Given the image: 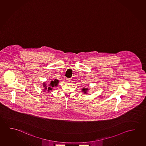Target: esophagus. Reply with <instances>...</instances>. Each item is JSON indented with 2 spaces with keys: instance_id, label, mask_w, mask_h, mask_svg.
Here are the masks:
<instances>
[{
  "instance_id": "obj_1",
  "label": "esophagus",
  "mask_w": 146,
  "mask_h": 146,
  "mask_svg": "<svg viewBox=\"0 0 146 146\" xmlns=\"http://www.w3.org/2000/svg\"><path fill=\"white\" fill-rule=\"evenodd\" d=\"M71 81V79L70 78H67V81L68 82H70V81Z\"/></svg>"
}]
</instances>
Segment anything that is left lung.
Here are the masks:
<instances>
[{"instance_id":"obj_1","label":"left lung","mask_w":146,"mask_h":146,"mask_svg":"<svg viewBox=\"0 0 146 146\" xmlns=\"http://www.w3.org/2000/svg\"><path fill=\"white\" fill-rule=\"evenodd\" d=\"M88 90H89L88 88H83L81 90H82V92H83L84 94H88Z\"/></svg>"}]
</instances>
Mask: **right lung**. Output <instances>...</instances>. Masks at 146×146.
Instances as JSON below:
<instances>
[{
	"label": "right lung",
	"instance_id": "obj_1",
	"mask_svg": "<svg viewBox=\"0 0 146 146\" xmlns=\"http://www.w3.org/2000/svg\"><path fill=\"white\" fill-rule=\"evenodd\" d=\"M58 83H59V80L58 79H54V81L52 80L50 81V82L49 83L48 86L47 87V85H46V83H45V82H44V83H43V87L44 88L43 90L44 91H46L49 92V91L52 90L53 89V88L54 87H56L58 85Z\"/></svg>",
	"mask_w": 146,
	"mask_h": 146
}]
</instances>
